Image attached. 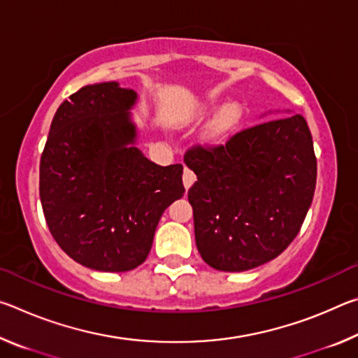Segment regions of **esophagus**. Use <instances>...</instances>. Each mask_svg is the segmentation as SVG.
I'll use <instances>...</instances> for the list:
<instances>
[{
  "label": "esophagus",
  "mask_w": 358,
  "mask_h": 358,
  "mask_svg": "<svg viewBox=\"0 0 358 358\" xmlns=\"http://www.w3.org/2000/svg\"><path fill=\"white\" fill-rule=\"evenodd\" d=\"M194 181H196V173H194L189 167L185 166V173H183V185L186 189H189Z\"/></svg>",
  "instance_id": "1"
}]
</instances>
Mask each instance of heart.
<instances>
[{
  "mask_svg": "<svg viewBox=\"0 0 358 358\" xmlns=\"http://www.w3.org/2000/svg\"><path fill=\"white\" fill-rule=\"evenodd\" d=\"M238 121V107L232 104H226L222 106L217 113L213 117V120L210 121L207 126V131H205V136L210 141H216V138L222 137L226 132H229L230 129L237 124Z\"/></svg>",
  "mask_w": 358,
  "mask_h": 358,
  "instance_id": "1",
  "label": "heart"
}]
</instances>
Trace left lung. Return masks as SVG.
<instances>
[{"label":"left lung","instance_id":"8db88e82","mask_svg":"<svg viewBox=\"0 0 358 358\" xmlns=\"http://www.w3.org/2000/svg\"><path fill=\"white\" fill-rule=\"evenodd\" d=\"M185 164L196 245L221 271L264 265L292 243L311 207L317 161L301 115L266 121L215 148L194 147Z\"/></svg>","mask_w":358,"mask_h":358}]
</instances>
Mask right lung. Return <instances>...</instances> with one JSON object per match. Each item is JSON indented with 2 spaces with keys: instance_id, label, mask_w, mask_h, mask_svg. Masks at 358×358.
Returning <instances> with one entry per match:
<instances>
[{
  "instance_id": "obj_1",
  "label": "right lung",
  "mask_w": 358,
  "mask_h": 358,
  "mask_svg": "<svg viewBox=\"0 0 358 358\" xmlns=\"http://www.w3.org/2000/svg\"><path fill=\"white\" fill-rule=\"evenodd\" d=\"M134 90L87 85L53 117L41 157L42 210L59 248L87 268L129 271L147 259L164 210L183 197V166L137 148Z\"/></svg>"
}]
</instances>
